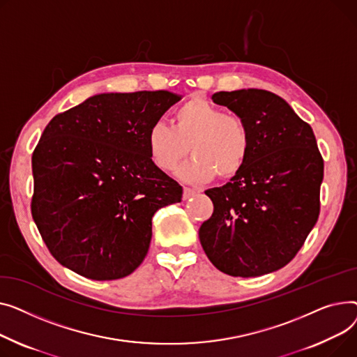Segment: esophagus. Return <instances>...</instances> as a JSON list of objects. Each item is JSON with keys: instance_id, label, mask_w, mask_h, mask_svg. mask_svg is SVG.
<instances>
[{"instance_id": "esophagus-1", "label": "esophagus", "mask_w": 357, "mask_h": 357, "mask_svg": "<svg viewBox=\"0 0 357 357\" xmlns=\"http://www.w3.org/2000/svg\"><path fill=\"white\" fill-rule=\"evenodd\" d=\"M197 192L195 190V188H190V187H184L183 188V199H190L192 196H195Z\"/></svg>"}]
</instances>
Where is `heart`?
<instances>
[{"label":"heart","mask_w":357,"mask_h":357,"mask_svg":"<svg viewBox=\"0 0 357 357\" xmlns=\"http://www.w3.org/2000/svg\"><path fill=\"white\" fill-rule=\"evenodd\" d=\"M146 146L151 161L162 172L176 170L190 149L193 158L178 176L190 183H206L215 176L227 180L239 174L252 150V137L241 116L195 96L177 108L173 128L162 122L151 125Z\"/></svg>","instance_id":"heart-1"}]
</instances>
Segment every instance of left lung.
Here are the masks:
<instances>
[{
  "label": "left lung",
  "instance_id": "obj_1",
  "mask_svg": "<svg viewBox=\"0 0 357 357\" xmlns=\"http://www.w3.org/2000/svg\"><path fill=\"white\" fill-rule=\"evenodd\" d=\"M212 99L248 123L252 150L239 174L204 192L213 215L200 243L227 275L269 274L297 255L319 219L324 161L312 128L278 95L241 89Z\"/></svg>",
  "mask_w": 357,
  "mask_h": 357
}]
</instances>
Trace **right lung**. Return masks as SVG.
<instances>
[{
	"label": "right lung",
	"instance_id": "1",
	"mask_svg": "<svg viewBox=\"0 0 357 357\" xmlns=\"http://www.w3.org/2000/svg\"><path fill=\"white\" fill-rule=\"evenodd\" d=\"M180 99L167 91L100 93L47 123L31 157V215L59 264L95 281L141 265L154 213L183 196L146 146L151 125Z\"/></svg>",
	"mask_w": 357,
	"mask_h": 357
}]
</instances>
